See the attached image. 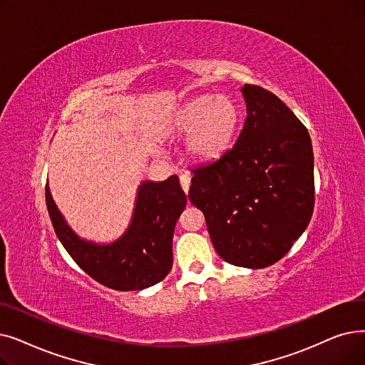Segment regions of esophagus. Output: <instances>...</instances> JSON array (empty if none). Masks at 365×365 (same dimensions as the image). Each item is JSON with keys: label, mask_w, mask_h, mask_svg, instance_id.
<instances>
[{"label": "esophagus", "mask_w": 365, "mask_h": 365, "mask_svg": "<svg viewBox=\"0 0 365 365\" xmlns=\"http://www.w3.org/2000/svg\"><path fill=\"white\" fill-rule=\"evenodd\" d=\"M179 180H180V186H182V189L185 191V194H187L189 192V186H191V178H189L187 174H182V176L179 178Z\"/></svg>", "instance_id": "esophagus-1"}]
</instances>
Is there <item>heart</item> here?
I'll return each instance as SVG.
<instances>
[{
    "mask_svg": "<svg viewBox=\"0 0 365 365\" xmlns=\"http://www.w3.org/2000/svg\"><path fill=\"white\" fill-rule=\"evenodd\" d=\"M240 110L228 97L204 95L187 103L174 119L179 133H191L187 149L197 160L212 161L227 152L239 130Z\"/></svg>",
    "mask_w": 365,
    "mask_h": 365,
    "instance_id": "1",
    "label": "heart"
}]
</instances>
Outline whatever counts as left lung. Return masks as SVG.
Segmentation results:
<instances>
[{"instance_id":"obj_1","label":"left lung","mask_w":365,"mask_h":365,"mask_svg":"<svg viewBox=\"0 0 365 365\" xmlns=\"http://www.w3.org/2000/svg\"><path fill=\"white\" fill-rule=\"evenodd\" d=\"M246 119L231 149L192 170L189 201L204 215L217 255L239 267L282 259L312 219L310 135L270 91L245 85Z\"/></svg>"}]
</instances>
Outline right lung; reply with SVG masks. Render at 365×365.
<instances>
[{
    "label": "right lung",
    "instance_id": "1",
    "mask_svg": "<svg viewBox=\"0 0 365 365\" xmlns=\"http://www.w3.org/2000/svg\"><path fill=\"white\" fill-rule=\"evenodd\" d=\"M46 204L59 242L93 280L116 291H140L161 282L173 265V232L186 205L178 176L138 187L133 222L123 237L100 246L81 240L66 224L46 185Z\"/></svg>",
    "mask_w": 365,
    "mask_h": 365
}]
</instances>
